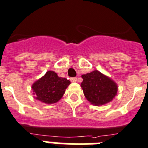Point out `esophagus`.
Instances as JSON below:
<instances>
[{
  "label": "esophagus",
  "mask_w": 148,
  "mask_h": 148,
  "mask_svg": "<svg viewBox=\"0 0 148 148\" xmlns=\"http://www.w3.org/2000/svg\"><path fill=\"white\" fill-rule=\"evenodd\" d=\"M77 80V77H71V82H76Z\"/></svg>",
  "instance_id": "obj_1"
}]
</instances>
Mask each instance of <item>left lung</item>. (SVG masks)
Returning <instances> with one entry per match:
<instances>
[{"label":"left lung","mask_w":148,"mask_h":148,"mask_svg":"<svg viewBox=\"0 0 148 148\" xmlns=\"http://www.w3.org/2000/svg\"><path fill=\"white\" fill-rule=\"evenodd\" d=\"M83 88L86 98L92 104L101 106L110 103L115 97L118 86L111 78L98 71H93L82 75Z\"/></svg>","instance_id":"obj_1"}]
</instances>
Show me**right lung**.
Masks as SVG:
<instances>
[{
  "instance_id": "right-lung-1",
  "label": "right lung",
  "mask_w": 148,
  "mask_h": 148,
  "mask_svg": "<svg viewBox=\"0 0 148 148\" xmlns=\"http://www.w3.org/2000/svg\"><path fill=\"white\" fill-rule=\"evenodd\" d=\"M70 83L69 79L60 77L54 71H48L33 83L32 89L36 100L47 104H52L62 98Z\"/></svg>"
}]
</instances>
